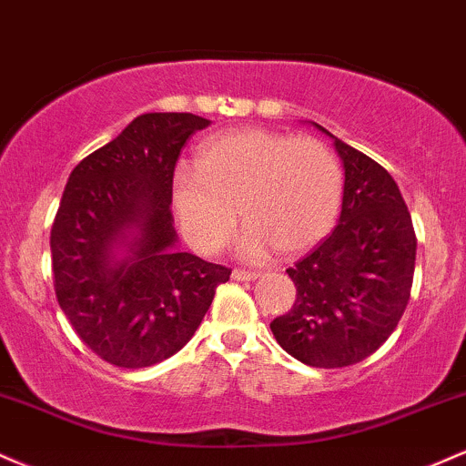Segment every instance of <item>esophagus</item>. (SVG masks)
I'll list each match as a JSON object with an SVG mask.
<instances>
[{
  "mask_svg": "<svg viewBox=\"0 0 466 466\" xmlns=\"http://www.w3.org/2000/svg\"><path fill=\"white\" fill-rule=\"evenodd\" d=\"M231 277L235 279V281H255L257 272H250V270H242V268H235V270L231 272Z\"/></svg>",
  "mask_w": 466,
  "mask_h": 466,
  "instance_id": "obj_1",
  "label": "esophagus"
}]
</instances>
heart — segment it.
<instances>
[{"label":"heart","mask_w":466,"mask_h":466,"mask_svg":"<svg viewBox=\"0 0 466 466\" xmlns=\"http://www.w3.org/2000/svg\"><path fill=\"white\" fill-rule=\"evenodd\" d=\"M344 177L338 158L311 137L244 128L218 133L198 147L196 167L172 177V207L185 239L216 253L238 222V253L261 259L277 248L297 257L331 233L342 205Z\"/></svg>","instance_id":"1"}]
</instances>
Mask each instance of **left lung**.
<instances>
[{
	"label": "left lung",
	"instance_id": "left-lung-1",
	"mask_svg": "<svg viewBox=\"0 0 466 466\" xmlns=\"http://www.w3.org/2000/svg\"><path fill=\"white\" fill-rule=\"evenodd\" d=\"M314 126L331 137L342 158L340 220L319 248L286 270L297 300L270 329L299 362L342 369L375 353L401 320L412 289L417 235L395 178Z\"/></svg>",
	"mask_w": 466,
	"mask_h": 466
}]
</instances>
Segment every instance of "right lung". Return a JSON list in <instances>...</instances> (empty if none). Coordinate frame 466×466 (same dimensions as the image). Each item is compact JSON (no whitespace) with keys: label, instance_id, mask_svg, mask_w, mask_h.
<instances>
[{"label":"right lung","instance_id":"add662e5","mask_svg":"<svg viewBox=\"0 0 466 466\" xmlns=\"http://www.w3.org/2000/svg\"><path fill=\"white\" fill-rule=\"evenodd\" d=\"M209 119L144 113L85 157L52 227L54 289L80 340L108 364L172 358L231 270L177 248L172 177L180 147Z\"/></svg>","mask_w":466,"mask_h":466}]
</instances>
